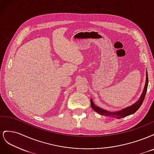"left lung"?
I'll use <instances>...</instances> for the list:
<instances>
[{"instance_id":"obj_1","label":"left lung","mask_w":154,"mask_h":154,"mask_svg":"<svg viewBox=\"0 0 154 154\" xmlns=\"http://www.w3.org/2000/svg\"><path fill=\"white\" fill-rule=\"evenodd\" d=\"M148 72H146V83H145V86H144L143 92L142 93V94L140 97V98L139 99V100L136 102L134 105L130 106L127 108H125L122 110H120L119 112H109L103 109H101L100 107L96 106L92 100H91V107L92 109L96 111V112L98 114L102 115V116H112V117H116V118H123L126 117V116H128L129 115L133 114L134 113L136 112L140 108V106H141L144 100V97H145L146 96V93L147 91V87H148Z\"/></svg>"}]
</instances>
